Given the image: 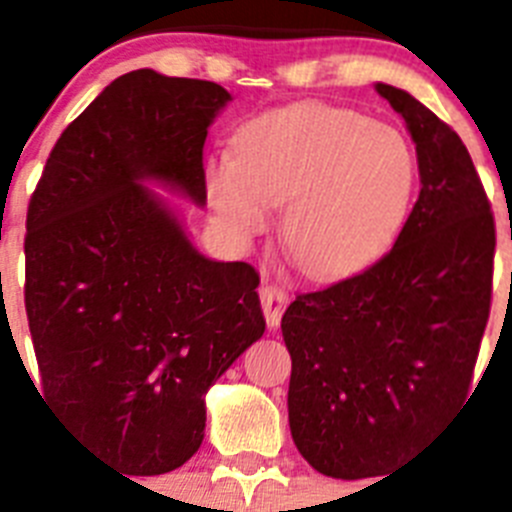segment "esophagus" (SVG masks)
Returning <instances> with one entry per match:
<instances>
[{"instance_id": "34e87169", "label": "esophagus", "mask_w": 512, "mask_h": 512, "mask_svg": "<svg viewBox=\"0 0 512 512\" xmlns=\"http://www.w3.org/2000/svg\"><path fill=\"white\" fill-rule=\"evenodd\" d=\"M260 303L262 311H265L267 326L275 329V326L280 324V319H283L285 306H288V293H285V288H280V285L265 283L260 288Z\"/></svg>"}]
</instances>
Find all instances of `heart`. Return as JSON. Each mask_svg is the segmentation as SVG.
Instances as JSON below:
<instances>
[{
    "label": "heart",
    "instance_id": "heart-1",
    "mask_svg": "<svg viewBox=\"0 0 512 512\" xmlns=\"http://www.w3.org/2000/svg\"><path fill=\"white\" fill-rule=\"evenodd\" d=\"M418 165L393 127L331 104H296L252 119L237 153L204 165L216 222L247 242L285 206L283 245L311 278H342L393 242L411 209Z\"/></svg>",
    "mask_w": 512,
    "mask_h": 512
}]
</instances>
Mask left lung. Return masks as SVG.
Masks as SVG:
<instances>
[{
  "mask_svg": "<svg viewBox=\"0 0 512 512\" xmlns=\"http://www.w3.org/2000/svg\"><path fill=\"white\" fill-rule=\"evenodd\" d=\"M416 142L421 193L393 250L283 313L290 434L316 472L380 477L462 405L490 319L495 216L467 147L377 84Z\"/></svg>",
  "mask_w": 512,
  "mask_h": 512,
  "instance_id": "left-lung-1",
  "label": "left lung"
}]
</instances>
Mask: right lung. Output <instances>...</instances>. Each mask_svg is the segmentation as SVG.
Segmentation results:
<instances>
[{"mask_svg":"<svg viewBox=\"0 0 512 512\" xmlns=\"http://www.w3.org/2000/svg\"><path fill=\"white\" fill-rule=\"evenodd\" d=\"M229 99L214 81L124 73L63 130L27 206L25 311L45 400L137 477L199 451L206 390L265 331L255 267L201 255L142 186L204 206V142Z\"/></svg>","mask_w":512,"mask_h":512,"instance_id":"1","label":"right lung"}]
</instances>
